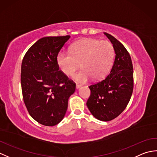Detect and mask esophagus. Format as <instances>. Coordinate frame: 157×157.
Segmentation results:
<instances>
[{
  "label": "esophagus",
  "mask_w": 157,
  "mask_h": 157,
  "mask_svg": "<svg viewBox=\"0 0 157 157\" xmlns=\"http://www.w3.org/2000/svg\"><path fill=\"white\" fill-rule=\"evenodd\" d=\"M81 87H82V85H80V84H76V88L77 89H78V88H81Z\"/></svg>",
  "instance_id": "1"
}]
</instances>
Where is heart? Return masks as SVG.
<instances>
[{"label":"heart","mask_w":157,"mask_h":157,"mask_svg":"<svg viewBox=\"0 0 157 157\" xmlns=\"http://www.w3.org/2000/svg\"><path fill=\"white\" fill-rule=\"evenodd\" d=\"M115 56V49L109 41L86 38L71 46L70 52H60L56 61L67 75H72L80 65L83 69L74 75L76 81L85 83L94 78L101 79L108 74Z\"/></svg>","instance_id":"b5f03b06"}]
</instances>
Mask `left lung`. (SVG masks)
<instances>
[{
  "mask_svg": "<svg viewBox=\"0 0 157 157\" xmlns=\"http://www.w3.org/2000/svg\"><path fill=\"white\" fill-rule=\"evenodd\" d=\"M105 34L114 47L115 61L105 79L88 86L91 94L86 105L95 118L109 121L121 114L129 103L134 89V71L125 46L111 34Z\"/></svg>",
  "mask_w": 157,
  "mask_h": 157,
  "instance_id": "8db88e82",
  "label": "left lung"
}]
</instances>
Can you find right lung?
<instances>
[{
    "instance_id": "add662e5",
    "label": "right lung",
    "mask_w": 157,
    "mask_h": 157,
    "mask_svg": "<svg viewBox=\"0 0 157 157\" xmlns=\"http://www.w3.org/2000/svg\"><path fill=\"white\" fill-rule=\"evenodd\" d=\"M70 36L40 39L26 52L21 63L23 99L29 114L46 126L64 117L75 83L59 70L56 57Z\"/></svg>"
}]
</instances>
